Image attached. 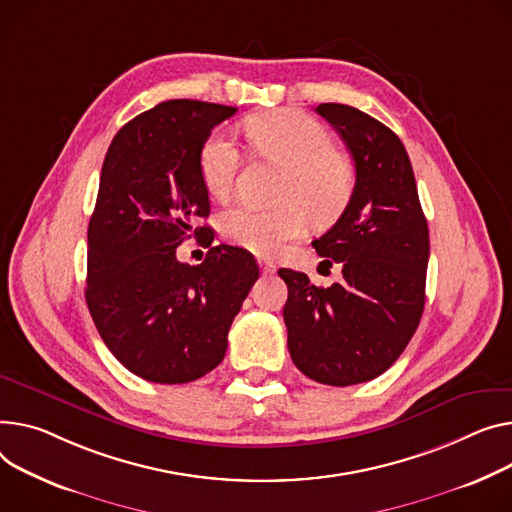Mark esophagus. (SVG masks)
<instances>
[{"label":"esophagus","instance_id":"34e87169","mask_svg":"<svg viewBox=\"0 0 512 512\" xmlns=\"http://www.w3.org/2000/svg\"><path fill=\"white\" fill-rule=\"evenodd\" d=\"M259 267H261V271H263V276L276 274V265L271 263V261H267V259H259Z\"/></svg>","mask_w":512,"mask_h":512}]
</instances>
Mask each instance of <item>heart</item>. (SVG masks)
<instances>
[{"label":"heart","instance_id":"obj_1","mask_svg":"<svg viewBox=\"0 0 512 512\" xmlns=\"http://www.w3.org/2000/svg\"><path fill=\"white\" fill-rule=\"evenodd\" d=\"M245 131L255 148L286 168L276 208L236 206L222 214L220 228L230 243L271 257L296 241L309 220L333 222L348 206L354 170L346 154L333 148L329 129L300 111H276L247 119ZM241 152L222 131H214L199 150V175L210 195L230 193Z\"/></svg>","mask_w":512,"mask_h":512}]
</instances>
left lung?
I'll return each instance as SVG.
<instances>
[{
	"label": "left lung",
	"instance_id": "obj_1",
	"mask_svg": "<svg viewBox=\"0 0 512 512\" xmlns=\"http://www.w3.org/2000/svg\"><path fill=\"white\" fill-rule=\"evenodd\" d=\"M346 142L356 183L339 220L313 241L342 282L311 284L292 269L284 321L288 350L306 377L333 387L366 383L383 374L410 344L426 300L430 255L410 156L397 135L374 117L337 102L315 109Z\"/></svg>",
	"mask_w": 512,
	"mask_h": 512
}]
</instances>
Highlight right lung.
<instances>
[{"label": "right lung", "instance_id": "1", "mask_svg": "<svg viewBox=\"0 0 512 512\" xmlns=\"http://www.w3.org/2000/svg\"><path fill=\"white\" fill-rule=\"evenodd\" d=\"M234 107L166 100L125 123L102 162L88 224L86 302L102 342L138 377L191 383L226 354L228 329L259 267L238 247H212L201 265L177 247L210 216L199 150Z\"/></svg>", "mask_w": 512, "mask_h": 512}]
</instances>
